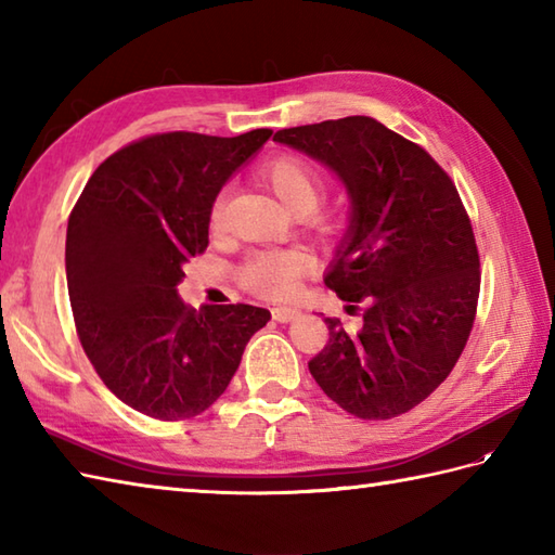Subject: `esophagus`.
Segmentation results:
<instances>
[{"label":"esophagus","mask_w":555,"mask_h":555,"mask_svg":"<svg viewBox=\"0 0 555 555\" xmlns=\"http://www.w3.org/2000/svg\"><path fill=\"white\" fill-rule=\"evenodd\" d=\"M271 317H274L276 322H293L298 317V310H293V308H274V310H271Z\"/></svg>","instance_id":"1"}]
</instances>
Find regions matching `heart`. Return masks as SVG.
<instances>
[{
    "label": "heart",
    "instance_id": "b5f03b06",
    "mask_svg": "<svg viewBox=\"0 0 555 555\" xmlns=\"http://www.w3.org/2000/svg\"><path fill=\"white\" fill-rule=\"evenodd\" d=\"M271 193L291 211L308 215L317 209L326 193V176L314 162L302 155H276L262 164L257 171ZM223 197L219 195L209 209L211 227H217L221 217ZM314 259L302 247H271V250H255L243 259L238 267V281L245 291L259 298L279 300L296 291L298 281L310 274Z\"/></svg>",
    "mask_w": 555,
    "mask_h": 555
}]
</instances>
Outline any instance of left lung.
<instances>
[{
  "mask_svg": "<svg viewBox=\"0 0 555 555\" xmlns=\"http://www.w3.org/2000/svg\"><path fill=\"white\" fill-rule=\"evenodd\" d=\"M274 140L324 162L352 195L348 243L324 284L362 326L326 317L310 374L360 420L403 415L451 374L477 317L479 250L457 188L427 150L370 116Z\"/></svg>",
  "mask_w": 555,
  "mask_h": 555,
  "instance_id": "left-lung-1",
  "label": "left lung"
}]
</instances>
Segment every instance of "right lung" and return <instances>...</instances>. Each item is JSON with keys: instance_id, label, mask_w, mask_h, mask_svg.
<instances>
[{"instance_id": "right-lung-1", "label": "right lung", "mask_w": 555, "mask_h": 555, "mask_svg": "<svg viewBox=\"0 0 555 555\" xmlns=\"http://www.w3.org/2000/svg\"><path fill=\"white\" fill-rule=\"evenodd\" d=\"M269 135L133 140L100 164L70 209L66 284L80 346L104 386L147 417L205 412L269 322L255 305L195 310L176 296L183 264L207 250L219 188Z\"/></svg>"}]
</instances>
